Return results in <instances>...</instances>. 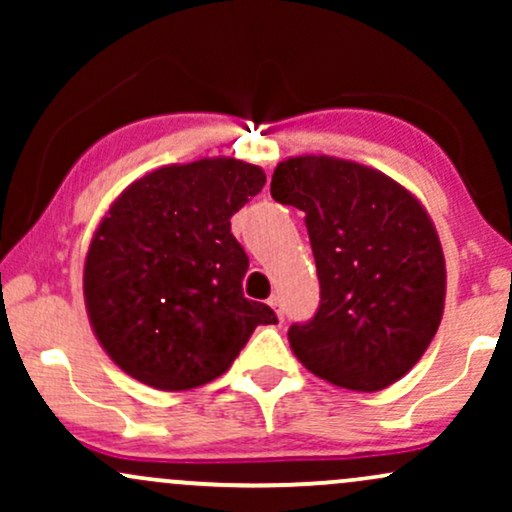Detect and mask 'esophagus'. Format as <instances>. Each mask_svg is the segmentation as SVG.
<instances>
[{"instance_id":"1","label":"esophagus","mask_w":512,"mask_h":512,"mask_svg":"<svg viewBox=\"0 0 512 512\" xmlns=\"http://www.w3.org/2000/svg\"><path fill=\"white\" fill-rule=\"evenodd\" d=\"M267 303L272 305V308H274L276 317H279V320H284V308H281V298H279V296H272V298H269Z\"/></svg>"}]
</instances>
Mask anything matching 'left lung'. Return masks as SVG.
Instances as JSON below:
<instances>
[{
  "instance_id": "8db88e82",
  "label": "left lung",
  "mask_w": 512,
  "mask_h": 512,
  "mask_svg": "<svg viewBox=\"0 0 512 512\" xmlns=\"http://www.w3.org/2000/svg\"><path fill=\"white\" fill-rule=\"evenodd\" d=\"M272 197L305 214L320 279L315 317L289 330L293 354L344 390L397 383L445 305V257L424 204L380 170L313 154L276 166Z\"/></svg>"
}]
</instances>
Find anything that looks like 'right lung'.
Returning a JSON list of instances; mask_svg holds the SVG:
<instances>
[{"label": "right lung", "instance_id": "1", "mask_svg": "<svg viewBox=\"0 0 512 512\" xmlns=\"http://www.w3.org/2000/svg\"><path fill=\"white\" fill-rule=\"evenodd\" d=\"M264 170L216 156L134 180L105 211L84 262L88 322L139 383L178 392L236 361L269 305L243 296L248 255L231 216L262 190Z\"/></svg>", "mask_w": 512, "mask_h": 512}]
</instances>
